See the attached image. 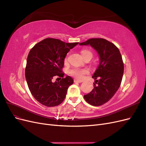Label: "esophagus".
Instances as JSON below:
<instances>
[{
  "label": "esophagus",
  "instance_id": "obj_1",
  "mask_svg": "<svg viewBox=\"0 0 146 146\" xmlns=\"http://www.w3.org/2000/svg\"><path fill=\"white\" fill-rule=\"evenodd\" d=\"M74 83H82V80H76V79H74Z\"/></svg>",
  "mask_w": 146,
  "mask_h": 146
}]
</instances>
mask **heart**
Masks as SVG:
<instances>
[{"instance_id": "b5f03b06", "label": "heart", "mask_w": 146, "mask_h": 146, "mask_svg": "<svg viewBox=\"0 0 146 146\" xmlns=\"http://www.w3.org/2000/svg\"><path fill=\"white\" fill-rule=\"evenodd\" d=\"M81 54L84 58H85L87 56H92V52L90 50L86 49H83L81 51ZM67 58H66V60ZM88 70L85 69H78V68H73L69 70V73L73 77H76L78 80H82V79L85 76V75L88 74Z\"/></svg>"}]
</instances>
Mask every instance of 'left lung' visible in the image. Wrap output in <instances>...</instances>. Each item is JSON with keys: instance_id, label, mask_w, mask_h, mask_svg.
I'll return each instance as SVG.
<instances>
[{"instance_id": "obj_1", "label": "left lung", "mask_w": 146, "mask_h": 146, "mask_svg": "<svg viewBox=\"0 0 146 146\" xmlns=\"http://www.w3.org/2000/svg\"><path fill=\"white\" fill-rule=\"evenodd\" d=\"M79 45H90L99 54L100 64L92 77L96 80L94 88L84 99L91 105H102L113 98L121 85L124 68L120 51L104 38H91Z\"/></svg>"}]
</instances>
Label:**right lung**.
I'll list each match as a JSON object with an SVG mask.
<instances>
[{
	"label": "right lung",
	"mask_w": 146,
	"mask_h": 146,
	"mask_svg": "<svg viewBox=\"0 0 146 146\" xmlns=\"http://www.w3.org/2000/svg\"><path fill=\"white\" fill-rule=\"evenodd\" d=\"M78 42L66 43L47 38L35 44L29 52L25 67V78L31 93L38 102L48 107L63 102L73 79L63 77L62 71L68 52ZM54 76L62 80L52 82Z\"/></svg>",
	"instance_id": "1"
}]
</instances>
